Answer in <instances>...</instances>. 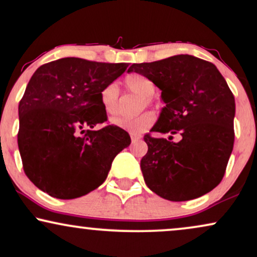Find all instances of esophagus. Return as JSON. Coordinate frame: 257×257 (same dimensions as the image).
Returning a JSON list of instances; mask_svg holds the SVG:
<instances>
[{"label":"esophagus","mask_w":257,"mask_h":257,"mask_svg":"<svg viewBox=\"0 0 257 257\" xmlns=\"http://www.w3.org/2000/svg\"><path fill=\"white\" fill-rule=\"evenodd\" d=\"M131 138H132V141H133V142H137V141H139V140H140V139H141V135H139V134H132Z\"/></svg>","instance_id":"1"}]
</instances>
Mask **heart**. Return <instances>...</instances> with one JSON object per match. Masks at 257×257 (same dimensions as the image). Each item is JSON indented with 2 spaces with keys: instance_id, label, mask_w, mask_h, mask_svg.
Wrapping results in <instances>:
<instances>
[{
  "instance_id": "1",
  "label": "heart",
  "mask_w": 257,
  "mask_h": 257,
  "mask_svg": "<svg viewBox=\"0 0 257 257\" xmlns=\"http://www.w3.org/2000/svg\"><path fill=\"white\" fill-rule=\"evenodd\" d=\"M123 85L128 91L133 92L141 95L142 98L139 103V107L142 109L145 105L151 104V98L153 97L154 92H156V85L152 80L146 78L141 74H128L124 79H123ZM100 104L103 109L107 115L115 116L118 112V98H119V89L116 83H109V85L104 86L100 91ZM154 113L151 111H145L140 115L134 117H119V118L113 119V123L120 128L125 129V131L134 133H142L150 128L154 123Z\"/></svg>"
}]
</instances>
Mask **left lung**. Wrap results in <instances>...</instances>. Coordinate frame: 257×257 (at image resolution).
<instances>
[{
    "mask_svg": "<svg viewBox=\"0 0 257 257\" xmlns=\"http://www.w3.org/2000/svg\"><path fill=\"white\" fill-rule=\"evenodd\" d=\"M128 72L152 80L165 106L151 132L181 134L174 142L146 134L141 159L147 187L169 201L196 199L224 177L232 153L234 97L211 62L176 55L151 63H134Z\"/></svg>",
    "mask_w": 257,
    "mask_h": 257,
    "instance_id": "1",
    "label": "left lung"
}]
</instances>
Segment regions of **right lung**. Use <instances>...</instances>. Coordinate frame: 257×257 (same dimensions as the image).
<instances>
[{"instance_id": "obj_1", "label": "right lung", "mask_w": 257, "mask_h": 257, "mask_svg": "<svg viewBox=\"0 0 257 257\" xmlns=\"http://www.w3.org/2000/svg\"><path fill=\"white\" fill-rule=\"evenodd\" d=\"M128 66L66 57L36 70L19 103L18 146L37 188L70 200L103 184L131 137L117 125L94 131L107 119L99 94Z\"/></svg>"}]
</instances>
